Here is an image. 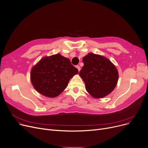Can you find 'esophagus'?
Segmentation results:
<instances>
[{"mask_svg":"<svg viewBox=\"0 0 148 148\" xmlns=\"http://www.w3.org/2000/svg\"><path fill=\"white\" fill-rule=\"evenodd\" d=\"M76 68H77V69L79 70V71H80V66H76Z\"/></svg>","mask_w":148,"mask_h":148,"instance_id":"34e87169","label":"esophagus"}]
</instances>
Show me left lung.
<instances>
[{
  "label": "left lung",
  "mask_w": 148,
  "mask_h": 148,
  "mask_svg": "<svg viewBox=\"0 0 148 148\" xmlns=\"http://www.w3.org/2000/svg\"><path fill=\"white\" fill-rule=\"evenodd\" d=\"M84 65L79 75L85 83L87 92L92 97L100 99L110 94L117 85L118 71L106 57L88 53L83 58Z\"/></svg>",
  "instance_id": "1"
}]
</instances>
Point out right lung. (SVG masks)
I'll return each instance as SVG.
<instances>
[{"label":"right lung","instance_id":"add662e5","mask_svg":"<svg viewBox=\"0 0 148 148\" xmlns=\"http://www.w3.org/2000/svg\"><path fill=\"white\" fill-rule=\"evenodd\" d=\"M78 73L69 59L57 54L43 57L32 68L30 79L38 93L53 98L65 89L70 79Z\"/></svg>","mask_w":148,"mask_h":148}]
</instances>
